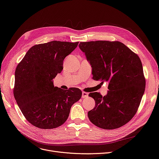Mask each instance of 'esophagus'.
<instances>
[{"mask_svg":"<svg viewBox=\"0 0 159 159\" xmlns=\"http://www.w3.org/2000/svg\"><path fill=\"white\" fill-rule=\"evenodd\" d=\"M88 97V93L85 92V91H83L82 93V98H86Z\"/></svg>","mask_w":159,"mask_h":159,"instance_id":"esophagus-1","label":"esophagus"}]
</instances>
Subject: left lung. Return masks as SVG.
Instances as JSON below:
<instances>
[{"label":"left lung","mask_w":159,"mask_h":159,"mask_svg":"<svg viewBox=\"0 0 159 159\" xmlns=\"http://www.w3.org/2000/svg\"><path fill=\"white\" fill-rule=\"evenodd\" d=\"M79 48L92 67L93 79L108 82L106 96L89 94L95 101L88 113L89 120L104 129L124 126L136 114L145 90L139 57L119 41L81 42Z\"/></svg>","instance_id":"1"}]
</instances>
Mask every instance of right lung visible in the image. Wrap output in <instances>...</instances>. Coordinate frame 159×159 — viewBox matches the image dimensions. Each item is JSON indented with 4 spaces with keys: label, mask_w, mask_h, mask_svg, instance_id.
I'll return each instance as SVG.
<instances>
[{
    "label": "right lung",
    "mask_w": 159,
    "mask_h": 159,
    "mask_svg": "<svg viewBox=\"0 0 159 159\" xmlns=\"http://www.w3.org/2000/svg\"><path fill=\"white\" fill-rule=\"evenodd\" d=\"M79 42L51 41L31 47L15 70L13 95L24 117L40 129H53L68 119L71 106L82 91L54 87L53 79L63 69V61Z\"/></svg>",
    "instance_id": "1"
}]
</instances>
